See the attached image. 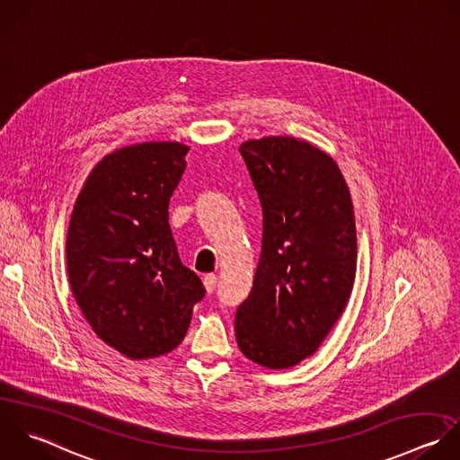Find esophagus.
Here are the masks:
<instances>
[{
	"mask_svg": "<svg viewBox=\"0 0 460 460\" xmlns=\"http://www.w3.org/2000/svg\"><path fill=\"white\" fill-rule=\"evenodd\" d=\"M217 276L215 274H206L204 276V279H202V283H204V288H206V292L208 294H211L215 288H217Z\"/></svg>",
	"mask_w": 460,
	"mask_h": 460,
	"instance_id": "esophagus-1",
	"label": "esophagus"
}]
</instances>
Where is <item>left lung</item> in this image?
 Instances as JSON below:
<instances>
[{
	"instance_id": "obj_1",
	"label": "left lung",
	"mask_w": 460,
	"mask_h": 460,
	"mask_svg": "<svg viewBox=\"0 0 460 460\" xmlns=\"http://www.w3.org/2000/svg\"><path fill=\"white\" fill-rule=\"evenodd\" d=\"M263 209L260 263L238 306L240 351L267 369H288L323 344L342 315L357 274L349 188L326 152L292 136L240 145Z\"/></svg>"
}]
</instances>
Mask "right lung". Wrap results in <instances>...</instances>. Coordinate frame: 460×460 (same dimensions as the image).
<instances>
[{
  "label": "right lung",
  "instance_id": "1",
  "mask_svg": "<svg viewBox=\"0 0 460 460\" xmlns=\"http://www.w3.org/2000/svg\"><path fill=\"white\" fill-rule=\"evenodd\" d=\"M188 150L146 141L107 154L71 213L66 261L75 301L96 337L132 360L173 351L206 292L181 263L168 224Z\"/></svg>",
  "mask_w": 460,
  "mask_h": 460
}]
</instances>
